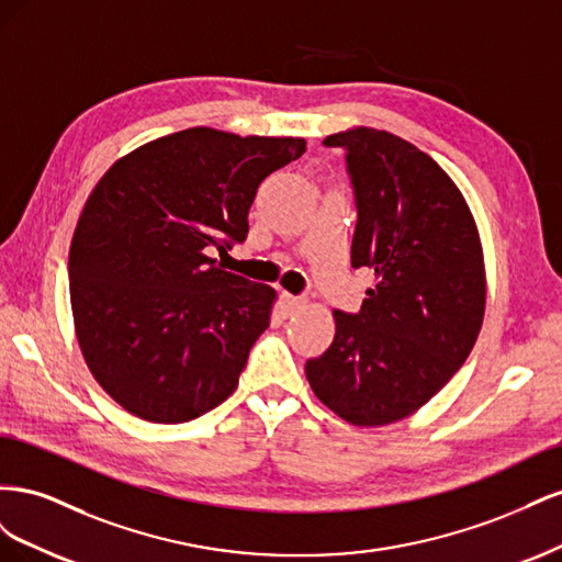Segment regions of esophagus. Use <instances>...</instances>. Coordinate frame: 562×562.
Wrapping results in <instances>:
<instances>
[{
  "label": "esophagus",
  "instance_id": "obj_1",
  "mask_svg": "<svg viewBox=\"0 0 562 562\" xmlns=\"http://www.w3.org/2000/svg\"><path fill=\"white\" fill-rule=\"evenodd\" d=\"M281 302H283V312H285L288 316L300 312V310L304 307V300H302V297H295V295H291V293H283V295H281Z\"/></svg>",
  "mask_w": 562,
  "mask_h": 562
}]
</instances>
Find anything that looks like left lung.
I'll return each mask as SVG.
<instances>
[{
    "label": "left lung",
    "mask_w": 562,
    "mask_h": 562,
    "mask_svg": "<svg viewBox=\"0 0 562 562\" xmlns=\"http://www.w3.org/2000/svg\"><path fill=\"white\" fill-rule=\"evenodd\" d=\"M347 149L356 190L351 265L375 281L361 312H333L335 337L307 361L316 398L353 427L415 415L462 368L485 316V260L464 194L427 151L351 126L323 140Z\"/></svg>",
    "instance_id": "obj_1"
}]
</instances>
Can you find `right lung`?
Segmentation results:
<instances>
[{
    "mask_svg": "<svg viewBox=\"0 0 562 562\" xmlns=\"http://www.w3.org/2000/svg\"><path fill=\"white\" fill-rule=\"evenodd\" d=\"M304 149V138L194 126L98 180L70 244V302L83 361L126 413L182 424L232 396L277 291L211 252L246 239L260 182Z\"/></svg>",
    "mask_w": 562,
    "mask_h": 562,
    "instance_id": "1",
    "label": "right lung"
}]
</instances>
